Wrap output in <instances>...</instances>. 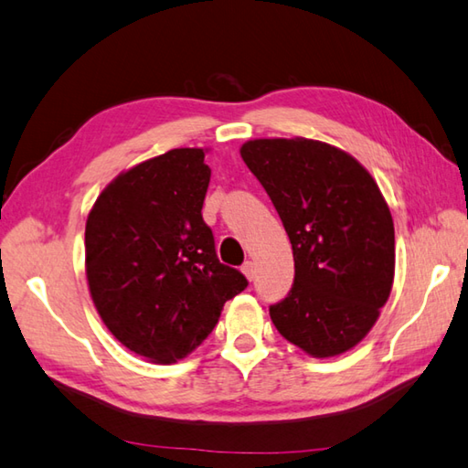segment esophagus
I'll list each match as a JSON object with an SVG mask.
<instances>
[{
	"label": "esophagus",
	"mask_w": 468,
	"mask_h": 468,
	"mask_svg": "<svg viewBox=\"0 0 468 468\" xmlns=\"http://www.w3.org/2000/svg\"><path fill=\"white\" fill-rule=\"evenodd\" d=\"M241 271H243V276L251 282L255 278V263L253 261H245Z\"/></svg>",
	"instance_id": "esophagus-1"
}]
</instances>
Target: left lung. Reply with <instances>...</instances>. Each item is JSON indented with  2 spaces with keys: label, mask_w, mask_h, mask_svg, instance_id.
<instances>
[{
  "label": "left lung",
  "mask_w": 468,
  "mask_h": 468,
  "mask_svg": "<svg viewBox=\"0 0 468 468\" xmlns=\"http://www.w3.org/2000/svg\"><path fill=\"white\" fill-rule=\"evenodd\" d=\"M239 152L294 253V286L270 308L271 323L314 359L351 351L378 323L396 273L393 218L378 182L351 154L308 137H260Z\"/></svg>",
  "instance_id": "8db88e82"
}]
</instances>
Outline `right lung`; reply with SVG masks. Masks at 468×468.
<instances>
[{
	"label": "right lung",
	"instance_id": "add662e5",
	"mask_svg": "<svg viewBox=\"0 0 468 468\" xmlns=\"http://www.w3.org/2000/svg\"><path fill=\"white\" fill-rule=\"evenodd\" d=\"M207 148H176L123 170L85 227V271L97 313L119 343L158 365L185 359L247 288L217 260L203 221Z\"/></svg>",
	"mask_w": 468,
	"mask_h": 468
}]
</instances>
